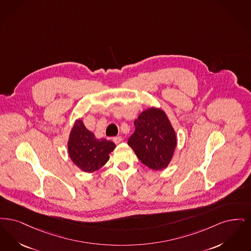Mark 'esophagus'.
Listing matches in <instances>:
<instances>
[{"label": "esophagus", "mask_w": 251, "mask_h": 251, "mask_svg": "<svg viewBox=\"0 0 251 251\" xmlns=\"http://www.w3.org/2000/svg\"><path fill=\"white\" fill-rule=\"evenodd\" d=\"M113 142H114V143H116V144H118V143H120L121 142H122V137H120V136H118V137H114L113 139Z\"/></svg>", "instance_id": "34e87169"}]
</instances>
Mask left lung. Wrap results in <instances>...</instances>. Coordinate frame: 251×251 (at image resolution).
Segmentation results:
<instances>
[{"instance_id":"obj_1","label":"left lung","mask_w":251,"mask_h":251,"mask_svg":"<svg viewBox=\"0 0 251 251\" xmlns=\"http://www.w3.org/2000/svg\"><path fill=\"white\" fill-rule=\"evenodd\" d=\"M135 131L128 145L148 168L165 169L172 159L175 147V131L163 110L155 108L142 111L134 121Z\"/></svg>"}]
</instances>
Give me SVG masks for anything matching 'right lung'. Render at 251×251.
I'll list each match as a JSON object with an SVG mask.
<instances>
[{
  "label": "right lung",
  "instance_id": "1",
  "mask_svg": "<svg viewBox=\"0 0 251 251\" xmlns=\"http://www.w3.org/2000/svg\"><path fill=\"white\" fill-rule=\"evenodd\" d=\"M115 147L114 142L97 139L81 120L75 123L68 141L70 158L85 173H94L107 163L109 153Z\"/></svg>",
  "mask_w": 251,
  "mask_h": 251
}]
</instances>
